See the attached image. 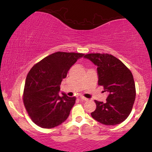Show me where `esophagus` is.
I'll use <instances>...</instances> for the list:
<instances>
[{"label":"esophagus","instance_id":"34e87169","mask_svg":"<svg viewBox=\"0 0 152 152\" xmlns=\"http://www.w3.org/2000/svg\"><path fill=\"white\" fill-rule=\"evenodd\" d=\"M80 99H82V101H88V99H86V98L84 97L83 96H80Z\"/></svg>","mask_w":152,"mask_h":152}]
</instances>
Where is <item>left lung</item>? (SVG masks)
I'll return each mask as SVG.
<instances>
[{
	"mask_svg": "<svg viewBox=\"0 0 152 152\" xmlns=\"http://www.w3.org/2000/svg\"><path fill=\"white\" fill-rule=\"evenodd\" d=\"M97 66L98 84L109 94L106 102L94 101L96 108L92 117L106 125H115L127 119L135 99V86L131 71L121 61L108 53L84 56Z\"/></svg>",
	"mask_w": 152,
	"mask_h": 152,
	"instance_id": "obj_1",
	"label": "left lung"
}]
</instances>
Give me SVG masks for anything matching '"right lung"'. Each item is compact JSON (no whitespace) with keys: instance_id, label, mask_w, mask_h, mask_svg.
Returning <instances> with one entry per match:
<instances>
[{"instance_id":"obj_1","label":"right lung","mask_w":152,"mask_h":152,"mask_svg":"<svg viewBox=\"0 0 152 152\" xmlns=\"http://www.w3.org/2000/svg\"><path fill=\"white\" fill-rule=\"evenodd\" d=\"M84 56L58 51L36 64L28 73L23 102L31 119L39 127L53 128L68 117L76 97L64 92L60 95V86L70 68Z\"/></svg>"}]
</instances>
